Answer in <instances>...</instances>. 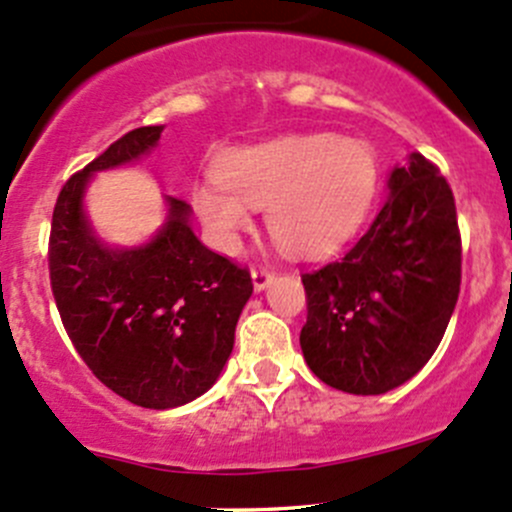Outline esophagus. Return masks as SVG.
Wrapping results in <instances>:
<instances>
[{
  "instance_id": "obj_1",
  "label": "esophagus",
  "mask_w": 512,
  "mask_h": 512,
  "mask_svg": "<svg viewBox=\"0 0 512 512\" xmlns=\"http://www.w3.org/2000/svg\"><path fill=\"white\" fill-rule=\"evenodd\" d=\"M272 280H275V275L270 270H265V267L252 270V287H255V292H262V289L270 287Z\"/></svg>"
}]
</instances>
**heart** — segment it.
<instances>
[{
	"label": "heart",
	"mask_w": 512,
	"mask_h": 512,
	"mask_svg": "<svg viewBox=\"0 0 512 512\" xmlns=\"http://www.w3.org/2000/svg\"><path fill=\"white\" fill-rule=\"evenodd\" d=\"M379 183L369 146L334 133H285L232 148L215 163V180H200L190 203L210 240L235 250L265 208L272 240L299 257L342 247L364 223Z\"/></svg>",
	"instance_id": "b5f03b06"
}]
</instances>
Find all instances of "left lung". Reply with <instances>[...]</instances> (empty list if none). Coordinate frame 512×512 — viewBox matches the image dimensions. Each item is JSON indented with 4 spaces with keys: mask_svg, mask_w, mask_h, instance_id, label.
Masks as SVG:
<instances>
[{
    "mask_svg": "<svg viewBox=\"0 0 512 512\" xmlns=\"http://www.w3.org/2000/svg\"><path fill=\"white\" fill-rule=\"evenodd\" d=\"M299 334L317 379L376 396L414 379L446 334L461 289V235L446 178L421 153L394 165L386 203L339 262L302 275Z\"/></svg>",
    "mask_w": 512,
    "mask_h": 512,
    "instance_id": "obj_1",
    "label": "left lung"
}]
</instances>
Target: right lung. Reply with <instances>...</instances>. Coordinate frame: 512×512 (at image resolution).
Wrapping results in <instances>:
<instances>
[{"label": "right lung", "instance_id": "obj_1", "mask_svg": "<svg viewBox=\"0 0 512 512\" xmlns=\"http://www.w3.org/2000/svg\"><path fill=\"white\" fill-rule=\"evenodd\" d=\"M160 131L126 133L61 188L49 272L66 332L96 379L131 404L165 411L220 379L252 280L195 237L193 210L170 195L163 225L146 242L108 245L96 232L86 213L94 175L151 156Z\"/></svg>", "mask_w": 512, "mask_h": 512}]
</instances>
